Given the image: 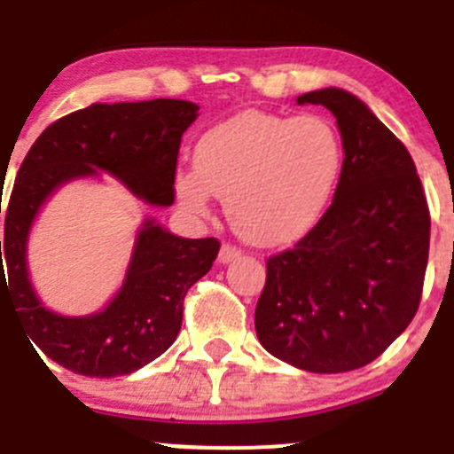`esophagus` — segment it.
Masks as SVG:
<instances>
[{"mask_svg": "<svg viewBox=\"0 0 454 454\" xmlns=\"http://www.w3.org/2000/svg\"><path fill=\"white\" fill-rule=\"evenodd\" d=\"M239 254H241V248H237V246H231V244H223L222 250H219V261H222V263H228V261L237 259Z\"/></svg>", "mask_w": 454, "mask_h": 454, "instance_id": "obj_1", "label": "esophagus"}]
</instances>
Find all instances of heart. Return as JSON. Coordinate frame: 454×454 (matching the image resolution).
Here are the masks:
<instances>
[{
  "mask_svg": "<svg viewBox=\"0 0 454 454\" xmlns=\"http://www.w3.org/2000/svg\"><path fill=\"white\" fill-rule=\"evenodd\" d=\"M345 149L323 116L246 112L210 127L195 167L180 168L176 193L189 213L206 215L223 198L231 226L256 246L301 239L336 193Z\"/></svg>",
  "mask_w": 454,
  "mask_h": 454,
  "instance_id": "1",
  "label": "heart"
}]
</instances>
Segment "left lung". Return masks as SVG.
I'll return each mask as SVG.
<instances>
[{
    "mask_svg": "<svg viewBox=\"0 0 454 454\" xmlns=\"http://www.w3.org/2000/svg\"><path fill=\"white\" fill-rule=\"evenodd\" d=\"M296 103L336 116L345 162L318 223L265 261L254 329L274 358L342 373L373 363L418 314L430 213L409 149L363 100L327 87Z\"/></svg>",
    "mask_w": 454,
    "mask_h": 454,
    "instance_id": "8db88e82",
    "label": "left lung"
}]
</instances>
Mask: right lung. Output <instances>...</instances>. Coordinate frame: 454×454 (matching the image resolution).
<instances>
[{"mask_svg":"<svg viewBox=\"0 0 454 454\" xmlns=\"http://www.w3.org/2000/svg\"><path fill=\"white\" fill-rule=\"evenodd\" d=\"M198 109L176 98L94 103L54 121L21 162L0 241V296L2 290L12 296L30 340L61 367L90 378H116L162 356L180 333L186 292L210 270L219 241L184 239L146 219L112 303L98 314L67 318L45 309L28 281L26 241L36 210L57 186L96 176V168L112 173L146 204L171 206L182 134Z\"/></svg>","mask_w":454,"mask_h":454,"instance_id":"right-lung-1","label":"right lung"}]
</instances>
